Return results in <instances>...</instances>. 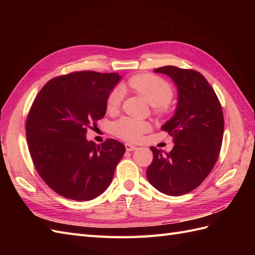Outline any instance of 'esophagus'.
I'll list each match as a JSON object with an SVG mask.
<instances>
[{"mask_svg":"<svg viewBox=\"0 0 255 255\" xmlns=\"http://www.w3.org/2000/svg\"><path fill=\"white\" fill-rule=\"evenodd\" d=\"M126 149H127V151H134L137 149V146L130 144V143H126Z\"/></svg>","mask_w":255,"mask_h":255,"instance_id":"1","label":"esophagus"}]
</instances>
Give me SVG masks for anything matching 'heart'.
<instances>
[{"instance_id":"obj_1","label":"heart","mask_w":255,"mask_h":255,"mask_svg":"<svg viewBox=\"0 0 255 255\" xmlns=\"http://www.w3.org/2000/svg\"><path fill=\"white\" fill-rule=\"evenodd\" d=\"M129 88L138 92L146 102L155 106L157 114L167 112L169 102L172 99L173 90L167 81L153 74H138L130 78L128 82ZM122 99V90L114 88L107 98V110L114 112L118 110ZM116 136L127 141H138L141 136L150 129V125L146 121L123 117L116 121L113 126Z\"/></svg>"}]
</instances>
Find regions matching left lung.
<instances>
[{"instance_id":"obj_1","label":"left lung","mask_w":255,"mask_h":255,"mask_svg":"<svg viewBox=\"0 0 255 255\" xmlns=\"http://www.w3.org/2000/svg\"><path fill=\"white\" fill-rule=\"evenodd\" d=\"M170 76L177 87L173 117L161 127L172 136L169 153L151 146L153 160L146 177L168 196L190 192L210 174L218 159L223 137V114L214 89L204 76L190 69L165 66L154 70Z\"/></svg>"}]
</instances>
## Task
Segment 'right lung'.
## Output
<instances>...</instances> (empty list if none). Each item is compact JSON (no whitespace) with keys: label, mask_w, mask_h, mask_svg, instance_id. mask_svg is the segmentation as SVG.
I'll use <instances>...</instances> for the list:
<instances>
[{"label":"right lung","mask_w":255,"mask_h":255,"mask_svg":"<svg viewBox=\"0 0 255 255\" xmlns=\"http://www.w3.org/2000/svg\"><path fill=\"white\" fill-rule=\"evenodd\" d=\"M117 73L80 71L44 85L26 119V140L37 172L58 195L89 201L110 186L126 152L123 143L86 139L87 128L102 119Z\"/></svg>","instance_id":"1"}]
</instances>
